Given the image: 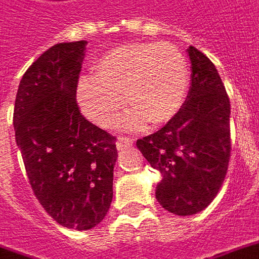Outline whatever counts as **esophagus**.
<instances>
[{
	"label": "esophagus",
	"instance_id": "esophagus-1",
	"mask_svg": "<svg viewBox=\"0 0 259 259\" xmlns=\"http://www.w3.org/2000/svg\"><path fill=\"white\" fill-rule=\"evenodd\" d=\"M134 143H135V139H134V138L120 137L118 138V142H117V146H118V149H125V148H131Z\"/></svg>",
	"mask_w": 259,
	"mask_h": 259
}]
</instances>
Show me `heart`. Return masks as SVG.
<instances>
[{
  "label": "heart",
  "mask_w": 259,
  "mask_h": 259,
  "mask_svg": "<svg viewBox=\"0 0 259 259\" xmlns=\"http://www.w3.org/2000/svg\"><path fill=\"white\" fill-rule=\"evenodd\" d=\"M92 71L94 78L78 81L77 98L87 117L102 127L114 125L127 103L132 110L121 120L124 127L165 124L184 107L189 90L186 56L167 42L114 47L95 60Z\"/></svg>",
  "instance_id": "1"
}]
</instances>
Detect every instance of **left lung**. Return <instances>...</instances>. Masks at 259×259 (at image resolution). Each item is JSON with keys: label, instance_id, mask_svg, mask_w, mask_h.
Listing matches in <instances>:
<instances>
[{"label": "left lung", "instance_id": "1", "mask_svg": "<svg viewBox=\"0 0 259 259\" xmlns=\"http://www.w3.org/2000/svg\"><path fill=\"white\" fill-rule=\"evenodd\" d=\"M192 87L177 117L137 146L161 174L156 199L175 215H192L215 199L229 167L230 102L214 63L188 50Z\"/></svg>", "mask_w": 259, "mask_h": 259}]
</instances>
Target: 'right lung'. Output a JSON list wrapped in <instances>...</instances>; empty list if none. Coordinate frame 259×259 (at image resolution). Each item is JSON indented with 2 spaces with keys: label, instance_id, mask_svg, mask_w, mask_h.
Here are the masks:
<instances>
[{
  "label": "right lung",
  "instance_id": "right-lung-1",
  "mask_svg": "<svg viewBox=\"0 0 259 259\" xmlns=\"http://www.w3.org/2000/svg\"><path fill=\"white\" fill-rule=\"evenodd\" d=\"M87 41L60 42L19 84L13 127L30 186L59 225L88 230L113 199L116 137L81 114L75 99Z\"/></svg>",
  "mask_w": 259,
  "mask_h": 259
}]
</instances>
